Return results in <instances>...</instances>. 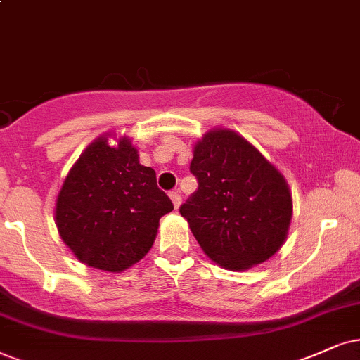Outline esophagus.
Masks as SVG:
<instances>
[{"instance_id": "obj_1", "label": "esophagus", "mask_w": 360, "mask_h": 360, "mask_svg": "<svg viewBox=\"0 0 360 360\" xmlns=\"http://www.w3.org/2000/svg\"><path fill=\"white\" fill-rule=\"evenodd\" d=\"M169 198H171L172 204H174V209H177V207L181 206V195H179V193L172 191V193H169Z\"/></svg>"}]
</instances>
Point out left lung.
Returning <instances> with one entry per match:
<instances>
[{
    "mask_svg": "<svg viewBox=\"0 0 360 360\" xmlns=\"http://www.w3.org/2000/svg\"><path fill=\"white\" fill-rule=\"evenodd\" d=\"M189 169L199 186L179 212L214 262L245 271L279 251L292 198L284 176L249 141L231 129L209 131Z\"/></svg>",
    "mask_w": 360,
    "mask_h": 360,
    "instance_id": "left-lung-1",
    "label": "left lung"
}]
</instances>
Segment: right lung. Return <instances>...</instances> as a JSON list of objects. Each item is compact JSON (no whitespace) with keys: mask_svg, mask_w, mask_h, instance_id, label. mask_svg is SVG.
<instances>
[{"mask_svg":"<svg viewBox=\"0 0 360 360\" xmlns=\"http://www.w3.org/2000/svg\"><path fill=\"white\" fill-rule=\"evenodd\" d=\"M171 199L158 188L156 172L139 165L131 141L109 146L106 136L91 143L68 172L58 193V233L81 262L121 272L141 261L156 239Z\"/></svg>","mask_w":360,"mask_h":360,"instance_id":"right-lung-1","label":"right lung"}]
</instances>
